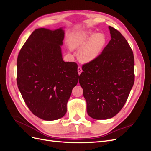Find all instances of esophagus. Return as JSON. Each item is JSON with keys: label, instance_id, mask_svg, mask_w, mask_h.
Listing matches in <instances>:
<instances>
[{"label": "esophagus", "instance_id": "34e87169", "mask_svg": "<svg viewBox=\"0 0 151 151\" xmlns=\"http://www.w3.org/2000/svg\"><path fill=\"white\" fill-rule=\"evenodd\" d=\"M77 70H78V73H79V75L81 74V73L82 72V71H83V70H82V68L80 66H79L78 68H77Z\"/></svg>", "mask_w": 151, "mask_h": 151}]
</instances>
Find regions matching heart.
<instances>
[{"label": "heart", "instance_id": "heart-1", "mask_svg": "<svg viewBox=\"0 0 151 151\" xmlns=\"http://www.w3.org/2000/svg\"><path fill=\"white\" fill-rule=\"evenodd\" d=\"M106 42V38L102 33L94 35L92 30H88L73 35L70 41L72 48L84 46L79 52V58L82 62H89L97 58Z\"/></svg>", "mask_w": 151, "mask_h": 151}]
</instances>
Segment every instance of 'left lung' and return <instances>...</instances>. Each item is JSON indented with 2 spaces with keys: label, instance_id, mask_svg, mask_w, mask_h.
I'll return each instance as SVG.
<instances>
[{
  "label": "left lung",
  "instance_id": "1",
  "mask_svg": "<svg viewBox=\"0 0 151 151\" xmlns=\"http://www.w3.org/2000/svg\"><path fill=\"white\" fill-rule=\"evenodd\" d=\"M109 29L111 40L97 58L83 65L79 76L87 112L96 120L109 119L121 110L135 80L131 47L117 29Z\"/></svg>",
  "mask_w": 151,
  "mask_h": 151
}]
</instances>
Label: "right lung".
Wrapping results in <instances>:
<instances>
[{"label":"right lung","mask_w":151,"mask_h":151,"mask_svg":"<svg viewBox=\"0 0 151 151\" xmlns=\"http://www.w3.org/2000/svg\"><path fill=\"white\" fill-rule=\"evenodd\" d=\"M61 28L35 29L22 47L17 60V84L27 106L45 120L67 112V103L79 80L77 64L63 60Z\"/></svg>","instance_id":"right-lung-1"}]
</instances>
